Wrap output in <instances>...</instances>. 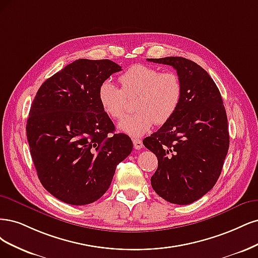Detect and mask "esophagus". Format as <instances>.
I'll return each instance as SVG.
<instances>
[{
	"mask_svg": "<svg viewBox=\"0 0 258 258\" xmlns=\"http://www.w3.org/2000/svg\"><path fill=\"white\" fill-rule=\"evenodd\" d=\"M133 144H134V148L136 149V150H140V149L144 147L143 141H141L140 139H137V138L133 139Z\"/></svg>",
	"mask_w": 258,
	"mask_h": 258,
	"instance_id": "34e87169",
	"label": "esophagus"
}]
</instances>
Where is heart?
Returning <instances> with one entry per match:
<instances>
[{
    "label": "heart",
    "mask_w": 258,
    "mask_h": 258,
    "mask_svg": "<svg viewBox=\"0 0 258 258\" xmlns=\"http://www.w3.org/2000/svg\"><path fill=\"white\" fill-rule=\"evenodd\" d=\"M121 89L107 80L98 88V101L103 111L119 120L125 113L126 98H134V114L119 123V130L133 137H140L168 122L176 113L182 97V81L173 72L162 73L159 69L136 64L119 77Z\"/></svg>",
    "instance_id": "obj_1"
}]
</instances>
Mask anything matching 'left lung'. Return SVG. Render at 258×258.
<instances>
[{
	"mask_svg": "<svg viewBox=\"0 0 258 258\" xmlns=\"http://www.w3.org/2000/svg\"><path fill=\"white\" fill-rule=\"evenodd\" d=\"M147 60L172 66L182 81L176 113L144 139L159 162L151 185L171 204H192L209 192L221 174L229 147L225 107L213 79L195 62L181 56Z\"/></svg>",
	"mask_w": 258,
	"mask_h": 258,
	"instance_id": "1",
	"label": "left lung"
}]
</instances>
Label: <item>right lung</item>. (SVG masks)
I'll list each match as a JSON object with an SVG mask.
<instances>
[{
    "mask_svg": "<svg viewBox=\"0 0 258 258\" xmlns=\"http://www.w3.org/2000/svg\"><path fill=\"white\" fill-rule=\"evenodd\" d=\"M120 71L110 60H76L48 78L32 103V160L40 183L61 202L82 206L101 198L133 150L127 135L114 133L97 96L99 86Z\"/></svg>",
    "mask_w": 258,
    "mask_h": 258,
    "instance_id": "right-lung-1",
    "label": "right lung"
}]
</instances>
